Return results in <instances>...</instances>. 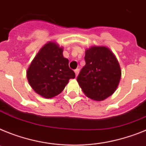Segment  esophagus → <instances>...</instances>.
<instances>
[{
	"label": "esophagus",
	"mask_w": 146,
	"mask_h": 146,
	"mask_svg": "<svg viewBox=\"0 0 146 146\" xmlns=\"http://www.w3.org/2000/svg\"><path fill=\"white\" fill-rule=\"evenodd\" d=\"M74 72H75V74H76V76H78V73H79V69H76L74 70Z\"/></svg>",
	"instance_id": "esophagus-1"
}]
</instances>
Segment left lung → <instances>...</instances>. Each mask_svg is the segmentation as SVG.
<instances>
[{
    "instance_id": "left-lung-1",
    "label": "left lung",
    "mask_w": 146,
    "mask_h": 146,
    "mask_svg": "<svg viewBox=\"0 0 146 146\" xmlns=\"http://www.w3.org/2000/svg\"><path fill=\"white\" fill-rule=\"evenodd\" d=\"M86 64L77 82L87 97L104 101L117 90L121 70L115 54L106 46H92L85 50Z\"/></svg>"
}]
</instances>
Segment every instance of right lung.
<instances>
[{
    "label": "right lung",
    "mask_w": 146,
    "mask_h": 146,
    "mask_svg": "<svg viewBox=\"0 0 146 146\" xmlns=\"http://www.w3.org/2000/svg\"><path fill=\"white\" fill-rule=\"evenodd\" d=\"M62 52L63 48L56 42H47L35 56L26 71L31 88L45 98L59 95L70 79L76 76Z\"/></svg>",
    "instance_id": "right-lung-1"
}]
</instances>
